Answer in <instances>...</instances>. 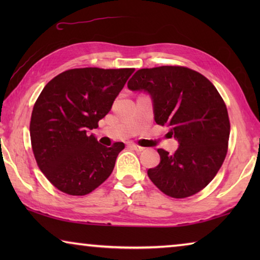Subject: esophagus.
Listing matches in <instances>:
<instances>
[{"label":"esophagus","mask_w":260,"mask_h":260,"mask_svg":"<svg viewBox=\"0 0 260 260\" xmlns=\"http://www.w3.org/2000/svg\"><path fill=\"white\" fill-rule=\"evenodd\" d=\"M129 147L133 148L134 150H136V151H143L144 150L143 147H141V146H139V144H136V143H129Z\"/></svg>","instance_id":"1"}]
</instances>
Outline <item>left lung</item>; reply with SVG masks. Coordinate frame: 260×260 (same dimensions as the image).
<instances>
[{
	"instance_id": "8db88e82",
	"label": "left lung",
	"mask_w": 260,
	"mask_h": 260,
	"mask_svg": "<svg viewBox=\"0 0 260 260\" xmlns=\"http://www.w3.org/2000/svg\"><path fill=\"white\" fill-rule=\"evenodd\" d=\"M131 90L150 94L155 121L170 127L179 148L172 155L158 149L160 162L148 177L165 195L186 199L212 181L225 160L231 124L226 104L203 74L184 67L141 69Z\"/></svg>"
}]
</instances>
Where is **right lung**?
<instances>
[{
	"instance_id": "obj_1",
	"label": "right lung",
	"mask_w": 260,
	"mask_h": 260,
	"mask_svg": "<svg viewBox=\"0 0 260 260\" xmlns=\"http://www.w3.org/2000/svg\"><path fill=\"white\" fill-rule=\"evenodd\" d=\"M134 69H72L47 83L35 102L29 134L35 160L51 184L83 196L112 173L122 142L104 147L87 133L111 110Z\"/></svg>"
}]
</instances>
